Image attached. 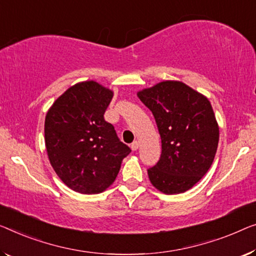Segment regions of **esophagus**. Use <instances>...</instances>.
I'll list each match as a JSON object with an SVG mask.
<instances>
[{"instance_id": "obj_1", "label": "esophagus", "mask_w": 256, "mask_h": 256, "mask_svg": "<svg viewBox=\"0 0 256 256\" xmlns=\"http://www.w3.org/2000/svg\"><path fill=\"white\" fill-rule=\"evenodd\" d=\"M131 148H132V150H136L139 148V141H133V142L131 144Z\"/></svg>"}]
</instances>
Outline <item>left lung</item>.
I'll list each match as a JSON object with an SVG mask.
<instances>
[{
  "instance_id": "left-lung-1",
  "label": "left lung",
  "mask_w": 256,
  "mask_h": 256,
  "mask_svg": "<svg viewBox=\"0 0 256 256\" xmlns=\"http://www.w3.org/2000/svg\"><path fill=\"white\" fill-rule=\"evenodd\" d=\"M154 115L162 142L158 162L148 169L155 188L164 194L184 193L207 174L220 139L210 102L177 80H166L138 92Z\"/></svg>"
}]
</instances>
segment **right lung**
<instances>
[{"mask_svg":"<svg viewBox=\"0 0 256 256\" xmlns=\"http://www.w3.org/2000/svg\"><path fill=\"white\" fill-rule=\"evenodd\" d=\"M114 92L94 80L76 84L57 98L44 120L49 162L68 188L82 194L104 192L131 152L104 112Z\"/></svg>","mask_w":256,"mask_h":256,"instance_id":"obj_1","label":"right lung"}]
</instances>
